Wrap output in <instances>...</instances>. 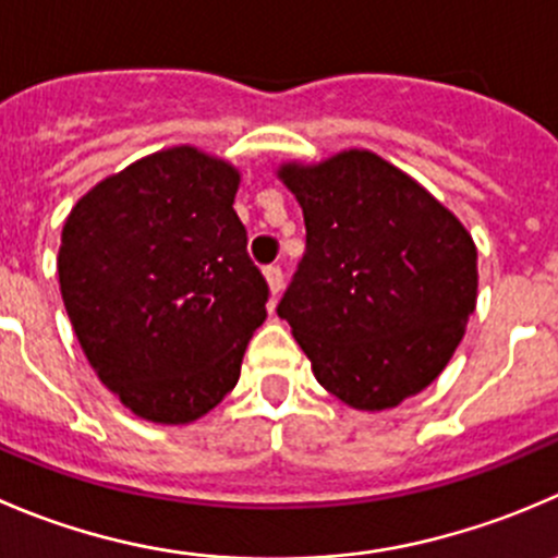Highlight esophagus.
I'll use <instances>...</instances> for the list:
<instances>
[{
  "mask_svg": "<svg viewBox=\"0 0 558 558\" xmlns=\"http://www.w3.org/2000/svg\"><path fill=\"white\" fill-rule=\"evenodd\" d=\"M264 278H267V286L272 294H278V291L283 289V272H280V267H275V264L264 267Z\"/></svg>",
  "mask_w": 558,
  "mask_h": 558,
  "instance_id": "1",
  "label": "esophagus"
}]
</instances>
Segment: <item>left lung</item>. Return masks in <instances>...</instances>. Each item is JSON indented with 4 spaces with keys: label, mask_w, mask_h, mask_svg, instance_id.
I'll use <instances>...</instances> for the list:
<instances>
[{
    "label": "left lung",
    "mask_w": 558,
    "mask_h": 558,
    "mask_svg": "<svg viewBox=\"0 0 558 558\" xmlns=\"http://www.w3.org/2000/svg\"><path fill=\"white\" fill-rule=\"evenodd\" d=\"M305 256L278 305L324 389L392 409L456 354L477 305V247L420 182L367 149L283 163Z\"/></svg>",
    "instance_id": "8db88e82"
}]
</instances>
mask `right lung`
Returning <instances> with one entry per match:
<instances>
[{
	"label": "right lung",
	"instance_id": "right-lung-1",
	"mask_svg": "<svg viewBox=\"0 0 558 558\" xmlns=\"http://www.w3.org/2000/svg\"><path fill=\"white\" fill-rule=\"evenodd\" d=\"M236 187L234 166L182 144L97 182L64 220V311L97 378L144 420L215 409L267 318Z\"/></svg>",
	"mask_w": 558,
	"mask_h": 558
}]
</instances>
